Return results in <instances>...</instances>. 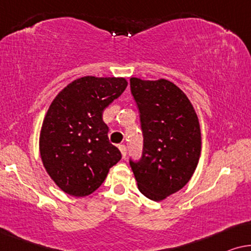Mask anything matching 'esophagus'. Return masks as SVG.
I'll use <instances>...</instances> for the list:
<instances>
[{"mask_svg":"<svg viewBox=\"0 0 251 251\" xmlns=\"http://www.w3.org/2000/svg\"><path fill=\"white\" fill-rule=\"evenodd\" d=\"M118 148H119V150H121L123 158H124V159H125V157H126V151H127L126 146H125V144H121V146H119Z\"/></svg>","mask_w":251,"mask_h":251,"instance_id":"1","label":"esophagus"}]
</instances>
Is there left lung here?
I'll return each instance as SVG.
<instances>
[{"label": "left lung", "mask_w": 251, "mask_h": 251, "mask_svg": "<svg viewBox=\"0 0 251 251\" xmlns=\"http://www.w3.org/2000/svg\"><path fill=\"white\" fill-rule=\"evenodd\" d=\"M130 92L140 112L142 156L129 159L142 195L160 201L181 190L199 161V121L188 97L167 79L132 77Z\"/></svg>", "instance_id": "left-lung-1"}]
</instances>
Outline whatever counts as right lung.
I'll return each mask as SVG.
<instances>
[{"label": "right lung", "instance_id": "add662e5", "mask_svg": "<svg viewBox=\"0 0 251 251\" xmlns=\"http://www.w3.org/2000/svg\"><path fill=\"white\" fill-rule=\"evenodd\" d=\"M126 86L125 78L85 76L67 85L49 108L40 136L42 161L68 195H91L121 160L102 115Z\"/></svg>", "mask_w": 251, "mask_h": 251}]
</instances>
